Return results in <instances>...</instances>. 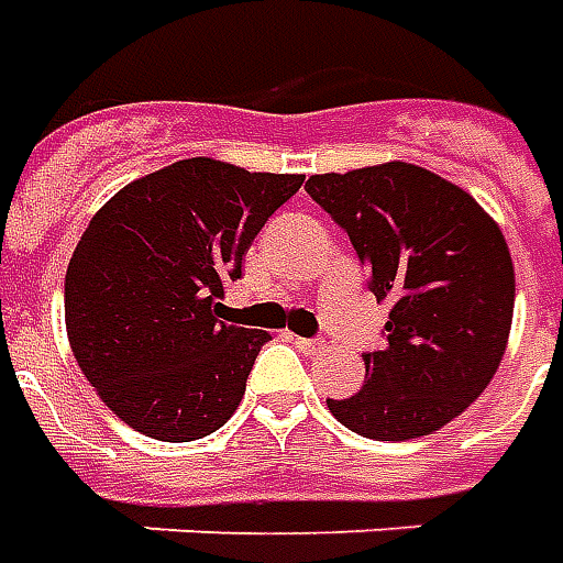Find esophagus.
<instances>
[{
    "mask_svg": "<svg viewBox=\"0 0 563 563\" xmlns=\"http://www.w3.org/2000/svg\"><path fill=\"white\" fill-rule=\"evenodd\" d=\"M294 345H297L302 354H309V357H314V354H321L327 349L324 339H306V336L294 339Z\"/></svg>",
    "mask_w": 563,
    "mask_h": 563,
    "instance_id": "34e87169",
    "label": "esophagus"
}]
</instances>
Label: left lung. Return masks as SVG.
<instances>
[{"instance_id":"left-lung-1","label":"left lung","mask_w":563,"mask_h":563,"mask_svg":"<svg viewBox=\"0 0 563 563\" xmlns=\"http://www.w3.org/2000/svg\"><path fill=\"white\" fill-rule=\"evenodd\" d=\"M306 190L352 239L376 300L394 302L385 345L364 352V388L327 406L369 440L428 437L504 357L516 302L504 233L466 190L412 163L312 175Z\"/></svg>"}]
</instances>
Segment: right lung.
Instances as JSON below:
<instances>
[{
	"instance_id": "obj_1",
	"label": "right lung",
	"mask_w": 563,
	"mask_h": 563,
	"mask_svg": "<svg viewBox=\"0 0 563 563\" xmlns=\"http://www.w3.org/2000/svg\"><path fill=\"white\" fill-rule=\"evenodd\" d=\"M300 185L194 157L93 214L66 269V330L87 382L130 428L190 442L236 412L269 333L221 321L218 300Z\"/></svg>"
}]
</instances>
